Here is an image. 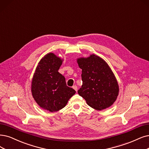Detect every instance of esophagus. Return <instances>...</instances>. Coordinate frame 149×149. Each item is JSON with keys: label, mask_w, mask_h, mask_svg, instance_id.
I'll use <instances>...</instances> for the list:
<instances>
[{"label": "esophagus", "mask_w": 149, "mask_h": 149, "mask_svg": "<svg viewBox=\"0 0 149 149\" xmlns=\"http://www.w3.org/2000/svg\"><path fill=\"white\" fill-rule=\"evenodd\" d=\"M72 88H73L77 91V86L76 85H74V86H72Z\"/></svg>", "instance_id": "esophagus-1"}]
</instances>
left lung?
I'll use <instances>...</instances> for the list:
<instances>
[{"instance_id":"1","label":"left lung","mask_w":149,"mask_h":149,"mask_svg":"<svg viewBox=\"0 0 149 149\" xmlns=\"http://www.w3.org/2000/svg\"><path fill=\"white\" fill-rule=\"evenodd\" d=\"M81 70V87L78 90L88 105L98 111L105 109L116 100L118 95L117 81L107 63L91 54L77 59Z\"/></svg>"}]
</instances>
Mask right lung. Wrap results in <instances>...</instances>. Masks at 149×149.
<instances>
[{"instance_id": "1", "label": "right lung", "mask_w": 149, "mask_h": 149, "mask_svg": "<svg viewBox=\"0 0 149 149\" xmlns=\"http://www.w3.org/2000/svg\"><path fill=\"white\" fill-rule=\"evenodd\" d=\"M63 61L53 53L46 54L38 63L33 77L31 91L39 106L49 112L64 107L75 91L66 85L64 77L58 72Z\"/></svg>"}]
</instances>
